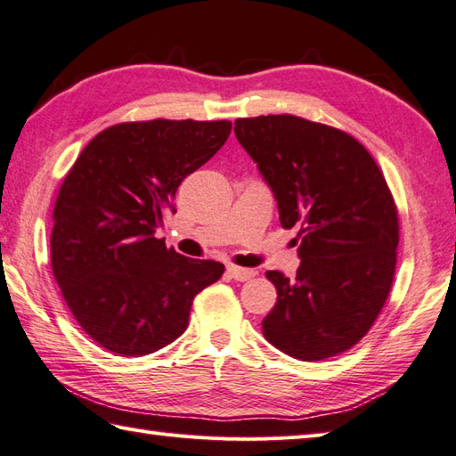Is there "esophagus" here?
<instances>
[{"mask_svg":"<svg viewBox=\"0 0 456 456\" xmlns=\"http://www.w3.org/2000/svg\"><path fill=\"white\" fill-rule=\"evenodd\" d=\"M227 273L231 278L237 280V282H247V280L255 278L258 274L255 268H243V266H235V265L227 266Z\"/></svg>","mask_w":456,"mask_h":456,"instance_id":"34e87169","label":"esophagus"}]
</instances>
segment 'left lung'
<instances>
[{"mask_svg": "<svg viewBox=\"0 0 456 456\" xmlns=\"http://www.w3.org/2000/svg\"><path fill=\"white\" fill-rule=\"evenodd\" d=\"M235 134L273 188L280 223L297 229L302 266L278 270L263 333L299 361H325L370 331L390 296L398 208L372 154L351 134L296 115L235 121Z\"/></svg>", "mask_w": 456, "mask_h": 456, "instance_id": "1", "label": "left lung"}]
</instances>
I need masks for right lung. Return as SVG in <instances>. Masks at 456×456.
I'll return each mask as SVG.
<instances>
[{"label":"right lung","instance_id":"obj_1","mask_svg":"<svg viewBox=\"0 0 456 456\" xmlns=\"http://www.w3.org/2000/svg\"><path fill=\"white\" fill-rule=\"evenodd\" d=\"M231 121L111 125L68 170L53 211L51 266L76 322L100 346L142 356L178 338L191 302L225 266L178 255L154 233L182 180L203 167Z\"/></svg>","mask_w":456,"mask_h":456}]
</instances>
